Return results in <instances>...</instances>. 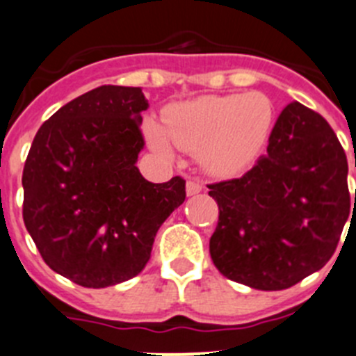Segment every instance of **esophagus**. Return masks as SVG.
Instances as JSON below:
<instances>
[{
    "label": "esophagus",
    "mask_w": 356,
    "mask_h": 356,
    "mask_svg": "<svg viewBox=\"0 0 356 356\" xmlns=\"http://www.w3.org/2000/svg\"><path fill=\"white\" fill-rule=\"evenodd\" d=\"M202 189H203L202 182H198V181H188V184H186V193H188V196L198 195Z\"/></svg>",
    "instance_id": "1"
}]
</instances>
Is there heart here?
<instances>
[{
  "instance_id": "1",
  "label": "heart",
  "mask_w": 356,
  "mask_h": 356,
  "mask_svg": "<svg viewBox=\"0 0 356 356\" xmlns=\"http://www.w3.org/2000/svg\"><path fill=\"white\" fill-rule=\"evenodd\" d=\"M273 122V102L261 92L205 95L172 106L165 115V129L147 120L146 137L163 156H172V140L179 149L198 153L212 174H231L257 154Z\"/></svg>"
}]
</instances>
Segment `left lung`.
Returning <instances> with one entry per match:
<instances>
[{
	"mask_svg": "<svg viewBox=\"0 0 356 356\" xmlns=\"http://www.w3.org/2000/svg\"><path fill=\"white\" fill-rule=\"evenodd\" d=\"M207 188L219 207L210 257L224 277L257 291H284L322 270L350 216L343 146L299 102L280 113L250 170Z\"/></svg>",
	"mask_w": 356,
	"mask_h": 356,
	"instance_id": "obj_1",
	"label": "left lung"
}]
</instances>
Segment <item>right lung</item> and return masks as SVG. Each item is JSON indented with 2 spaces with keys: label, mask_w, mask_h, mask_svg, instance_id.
Returning a JSON list of instances; mask_svg holds the SVG:
<instances>
[{
  "label": "right lung",
  "mask_w": 356,
  "mask_h": 356,
  "mask_svg": "<svg viewBox=\"0 0 356 356\" xmlns=\"http://www.w3.org/2000/svg\"><path fill=\"white\" fill-rule=\"evenodd\" d=\"M147 108L139 86L102 85L51 115L27 154L24 224L43 261L81 287L137 277L186 200L182 177L153 184L136 167Z\"/></svg>",
  "instance_id": "right-lung-1"
}]
</instances>
